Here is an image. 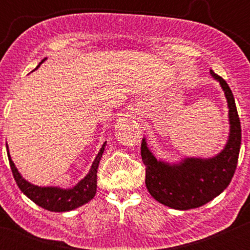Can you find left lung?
<instances>
[{
  "label": "left lung",
  "mask_w": 250,
  "mask_h": 250,
  "mask_svg": "<svg viewBox=\"0 0 250 250\" xmlns=\"http://www.w3.org/2000/svg\"><path fill=\"white\" fill-rule=\"evenodd\" d=\"M210 76L224 90L229 107L230 132L225 146L213 157H185L179 162L157 160L141 143V158L146 167L145 184L150 195L160 203L179 210L198 208L220 195L231 183L241 148V122L236 103L226 81L210 70Z\"/></svg>",
  "instance_id": "obj_1"
}]
</instances>
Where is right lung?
<instances>
[{
	"label": "right lung",
	"instance_id": "add662e5",
	"mask_svg": "<svg viewBox=\"0 0 250 250\" xmlns=\"http://www.w3.org/2000/svg\"><path fill=\"white\" fill-rule=\"evenodd\" d=\"M46 59L47 58H44V59L40 62V65H41ZM6 146L7 153H8L9 165H11L12 173H13V176L14 179H16L18 186H19L21 192L24 193L26 197H29L32 202L36 203L37 206L42 207L43 209H47V210L50 211H59V213L60 211L74 210V209L78 208V207L89 202V201L94 197L95 193H97L98 166H99L102 156L103 153H104L106 141L103 144L102 148H100L97 157L93 161L92 167H90L87 175L83 179H81L76 185L69 188H59V186H39L34 185V184L25 180V179L22 178L21 174L19 173V170L17 169L13 161H12L11 155H9L8 145H7V144Z\"/></svg>",
	"mask_w": 250,
	"mask_h": 250
}]
</instances>
